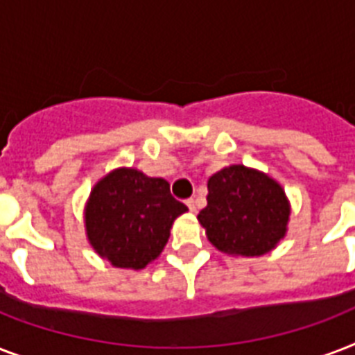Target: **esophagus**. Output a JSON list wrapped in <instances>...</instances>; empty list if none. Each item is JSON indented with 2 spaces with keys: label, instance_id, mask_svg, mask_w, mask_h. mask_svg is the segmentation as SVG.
<instances>
[{
  "label": "esophagus",
  "instance_id": "esophagus-1",
  "mask_svg": "<svg viewBox=\"0 0 355 355\" xmlns=\"http://www.w3.org/2000/svg\"><path fill=\"white\" fill-rule=\"evenodd\" d=\"M186 205H188V208H189V211H197V200L195 199H188L186 200Z\"/></svg>",
  "mask_w": 355,
  "mask_h": 355
}]
</instances>
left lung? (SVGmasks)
I'll return each mask as SVG.
<instances>
[{
    "label": "left lung",
    "mask_w": 355,
    "mask_h": 355,
    "mask_svg": "<svg viewBox=\"0 0 355 355\" xmlns=\"http://www.w3.org/2000/svg\"><path fill=\"white\" fill-rule=\"evenodd\" d=\"M208 205L197 216L219 252L258 258L286 237L291 205L282 184L243 164L208 178Z\"/></svg>",
    "instance_id": "8db88e82"
}]
</instances>
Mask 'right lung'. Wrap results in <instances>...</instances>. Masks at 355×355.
I'll return each mask as SVG.
<instances>
[{
  "label": "right lung",
  "instance_id": "obj_1",
  "mask_svg": "<svg viewBox=\"0 0 355 355\" xmlns=\"http://www.w3.org/2000/svg\"><path fill=\"white\" fill-rule=\"evenodd\" d=\"M186 211L167 180L118 167L97 180L86 200V239L112 267L145 269L160 256L173 223Z\"/></svg>",
  "mask_w": 355,
  "mask_h": 355
}]
</instances>
